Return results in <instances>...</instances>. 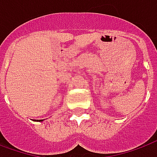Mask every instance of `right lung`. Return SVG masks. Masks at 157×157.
Listing matches in <instances>:
<instances>
[{
    "label": "right lung",
    "instance_id": "right-lung-1",
    "mask_svg": "<svg viewBox=\"0 0 157 157\" xmlns=\"http://www.w3.org/2000/svg\"><path fill=\"white\" fill-rule=\"evenodd\" d=\"M34 121H39V122H40V121H43V120H34Z\"/></svg>",
    "mask_w": 157,
    "mask_h": 157
}]
</instances>
